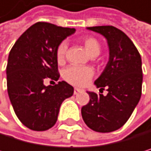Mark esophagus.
<instances>
[{"mask_svg":"<svg viewBox=\"0 0 151 151\" xmlns=\"http://www.w3.org/2000/svg\"><path fill=\"white\" fill-rule=\"evenodd\" d=\"M83 91H84V90H82V89H79V88H75V89H74V94H75V95H77L78 93L83 92Z\"/></svg>","mask_w":151,"mask_h":151,"instance_id":"34e87169","label":"esophagus"}]
</instances>
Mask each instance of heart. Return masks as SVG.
<instances>
[{
  "label": "heart",
  "instance_id": "b5f03b06",
  "mask_svg": "<svg viewBox=\"0 0 151 151\" xmlns=\"http://www.w3.org/2000/svg\"><path fill=\"white\" fill-rule=\"evenodd\" d=\"M82 43L88 54L91 57H96L100 54L101 46L100 42L94 37L88 36L82 39ZM67 45L62 42L60 43L56 50V58L59 63L64 60ZM93 76V70L90 67H78L70 66L63 71V78L68 82L76 86H85L90 81Z\"/></svg>",
  "mask_w": 151,
  "mask_h": 151
}]
</instances>
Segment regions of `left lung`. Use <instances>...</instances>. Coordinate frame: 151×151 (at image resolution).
I'll list each match as a JSON object with an SVG mask.
<instances>
[{
	"mask_svg": "<svg viewBox=\"0 0 151 151\" xmlns=\"http://www.w3.org/2000/svg\"><path fill=\"white\" fill-rule=\"evenodd\" d=\"M101 34L108 42L107 65L94 84L108 94L90 95L89 103L81 108L86 125L97 132H111L122 127L138 105L142 89L141 57L131 40L113 26L88 27Z\"/></svg>",
	"mask_w": 151,
	"mask_h": 151,
	"instance_id": "left-lung-1",
	"label": "left lung"
}]
</instances>
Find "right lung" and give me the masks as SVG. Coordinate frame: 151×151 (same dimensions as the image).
Listing matches in <instances>:
<instances>
[{"label": "right lung", "mask_w": 151, "mask_h": 151, "mask_svg": "<svg viewBox=\"0 0 151 151\" xmlns=\"http://www.w3.org/2000/svg\"><path fill=\"white\" fill-rule=\"evenodd\" d=\"M49 22H37L25 31L12 48L6 68L7 91L14 112L32 130L43 131L56 123L63 101L73 95L66 81L45 86L46 78L58 81V46L75 32Z\"/></svg>", "instance_id": "right-lung-1"}]
</instances>
